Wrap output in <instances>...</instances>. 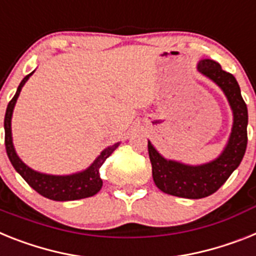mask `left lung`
<instances>
[{"label":"left lung","instance_id":"1","mask_svg":"<svg viewBox=\"0 0 256 256\" xmlns=\"http://www.w3.org/2000/svg\"><path fill=\"white\" fill-rule=\"evenodd\" d=\"M198 70L222 90L233 110V128L224 151L211 162L192 166L166 160L148 142L152 177L156 186L162 192L188 199H200L216 192L241 164L248 147V106L236 78L214 60L199 61Z\"/></svg>","mask_w":256,"mask_h":256}]
</instances>
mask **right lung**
Here are the masks:
<instances>
[{
	"label": "right lung",
	"instance_id": "right-lung-1",
	"mask_svg": "<svg viewBox=\"0 0 256 256\" xmlns=\"http://www.w3.org/2000/svg\"><path fill=\"white\" fill-rule=\"evenodd\" d=\"M34 74L26 75L23 80L20 82L18 90L15 92L14 98L10 100L8 108H6L5 114V146H6V154L8 156V160L12 164L14 169L18 172L19 174L24 178V181L31 186L35 191H38V194L42 196L52 199V200L57 202H68V200H76V199H83V198L94 196L98 194L100 188L102 186V181L100 178V168L104 164V161L113 154L116 148L120 146V143L110 146V147L105 148L102 154H98V158H96L91 164V166H88L86 170L75 173V174L70 176H50L44 174V173H38V172L34 170L30 166L23 162L20 158H18V154L15 152V148L12 146V110H14L15 102L18 98L20 90L24 86V83L28 80V78Z\"/></svg>",
	"mask_w": 256,
	"mask_h": 256
}]
</instances>
